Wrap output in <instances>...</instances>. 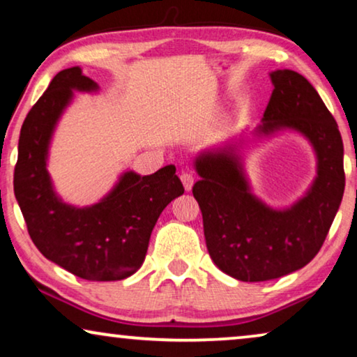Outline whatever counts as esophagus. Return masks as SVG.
I'll list each match as a JSON object with an SVG mask.
<instances>
[{
	"label": "esophagus",
	"mask_w": 357,
	"mask_h": 357,
	"mask_svg": "<svg viewBox=\"0 0 357 357\" xmlns=\"http://www.w3.org/2000/svg\"><path fill=\"white\" fill-rule=\"evenodd\" d=\"M180 180H182V183H183V188L187 190V192H190V190L193 188L195 177H193L192 174H188V172H183L182 175H180Z\"/></svg>",
	"instance_id": "esophagus-1"
}]
</instances>
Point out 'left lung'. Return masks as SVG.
Returning <instances> with one entry per match:
<instances>
[{
	"label": "left lung",
	"mask_w": 357,
	"mask_h": 357,
	"mask_svg": "<svg viewBox=\"0 0 357 357\" xmlns=\"http://www.w3.org/2000/svg\"><path fill=\"white\" fill-rule=\"evenodd\" d=\"M271 92L255 133L291 130L304 136L317 155V177L289 208L268 206L252 193L241 143L208 149L195 158L199 175L193 197L203 214L209 257L238 281H270L301 270L324 245L344 193L343 139L315 87L299 73H270Z\"/></svg>",
	"instance_id": "left-lung-1"
}]
</instances>
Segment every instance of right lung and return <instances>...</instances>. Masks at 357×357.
Wrapping results in <instances>:
<instances>
[{
	"instance_id": "add662e5",
	"label": "right lung",
	"mask_w": 357,
	"mask_h": 357,
	"mask_svg": "<svg viewBox=\"0 0 357 357\" xmlns=\"http://www.w3.org/2000/svg\"><path fill=\"white\" fill-rule=\"evenodd\" d=\"M97 82L79 66L53 77L24 120L19 136L14 195L29 236L48 260L87 281H120L139 270L160 213L183 195L175 165L151 175L121 174L115 187L91 206L58 197L47 170L52 136L73 91L96 92Z\"/></svg>"
}]
</instances>
